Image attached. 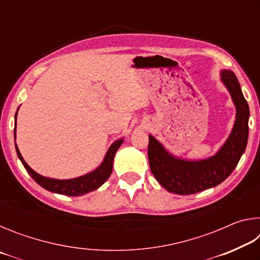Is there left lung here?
Returning <instances> with one entry per match:
<instances>
[{
	"label": "left lung",
	"instance_id": "8db88e82",
	"mask_svg": "<svg viewBox=\"0 0 260 260\" xmlns=\"http://www.w3.org/2000/svg\"><path fill=\"white\" fill-rule=\"evenodd\" d=\"M220 80L235 105V121L230 136L213 156L189 160L171 153L155 136L149 134L148 158L153 174L167 191L191 195L213 188L230 177L246 148L249 136V105L234 72L221 70Z\"/></svg>",
	"mask_w": 260,
	"mask_h": 260
}]
</instances>
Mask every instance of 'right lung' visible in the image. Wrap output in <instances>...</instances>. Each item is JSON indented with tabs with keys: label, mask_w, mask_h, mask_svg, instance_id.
Instances as JSON below:
<instances>
[{
	"label": "right lung",
	"mask_w": 260,
	"mask_h": 260,
	"mask_svg": "<svg viewBox=\"0 0 260 260\" xmlns=\"http://www.w3.org/2000/svg\"><path fill=\"white\" fill-rule=\"evenodd\" d=\"M18 109H17V112L15 114V129H14L15 140H16L17 113H18ZM122 142H124V138L114 141V142L108 149V151L105 153L102 162H101L100 166L96 167L95 170L90 171L89 173H87L85 175H81V177L73 178V179H65V180L47 178L37 173L33 169H30V167L27 165V162L25 161L16 143H15V147H16L17 155H18V158L20 159L21 164L24 165L25 170L27 171V173L32 177L34 181L38 184H40L42 188H45L51 192L60 193V195H65V196H81V195H85L87 192L96 190V189L100 188L109 179V177L112 173L114 155H116L118 149L120 148Z\"/></svg>",
	"instance_id": "1"
}]
</instances>
